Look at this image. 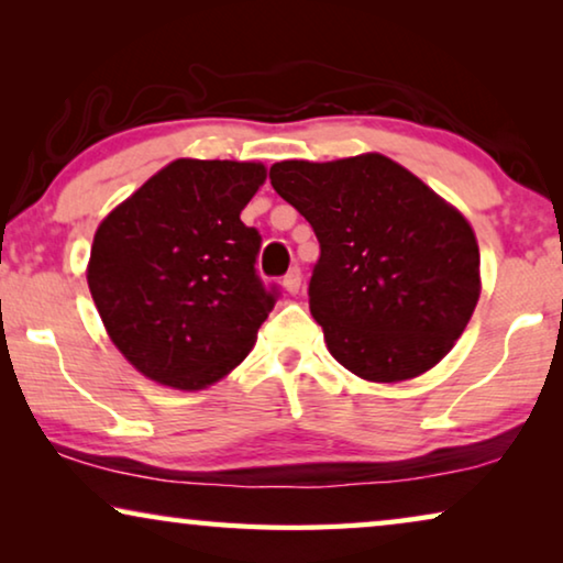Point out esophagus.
<instances>
[{
  "instance_id": "34e87169",
  "label": "esophagus",
  "mask_w": 563,
  "mask_h": 563,
  "mask_svg": "<svg viewBox=\"0 0 563 563\" xmlns=\"http://www.w3.org/2000/svg\"><path fill=\"white\" fill-rule=\"evenodd\" d=\"M299 284H302V274H299V268H289V274L284 276V289H287V295H299Z\"/></svg>"
}]
</instances>
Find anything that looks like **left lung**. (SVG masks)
I'll use <instances>...</instances> for the list:
<instances>
[{"label": "left lung", "instance_id": "8db88e82", "mask_svg": "<svg viewBox=\"0 0 563 563\" xmlns=\"http://www.w3.org/2000/svg\"><path fill=\"white\" fill-rule=\"evenodd\" d=\"M268 176L320 241L310 312L338 364L376 384L430 372L479 302L472 222L382 153L279 161Z\"/></svg>", "mask_w": 563, "mask_h": 563}]
</instances>
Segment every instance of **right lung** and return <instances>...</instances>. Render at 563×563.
Masks as SVG:
<instances>
[{"label": "right lung", "mask_w": 563, "mask_h": 563, "mask_svg": "<svg viewBox=\"0 0 563 563\" xmlns=\"http://www.w3.org/2000/svg\"><path fill=\"white\" fill-rule=\"evenodd\" d=\"M258 161L176 158L99 222L87 282L107 335L151 382L197 391L249 356L274 295L243 207Z\"/></svg>", "instance_id": "right-lung-1"}]
</instances>
